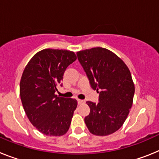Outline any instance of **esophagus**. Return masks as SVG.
Listing matches in <instances>:
<instances>
[{
  "mask_svg": "<svg viewBox=\"0 0 159 159\" xmlns=\"http://www.w3.org/2000/svg\"><path fill=\"white\" fill-rule=\"evenodd\" d=\"M85 102V101H83V100H80V99H78V103L79 105H81V104H82V103H84Z\"/></svg>",
  "mask_w": 159,
  "mask_h": 159,
  "instance_id": "esophagus-1",
  "label": "esophagus"
}]
</instances>
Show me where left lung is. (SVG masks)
I'll use <instances>...</instances> for the list:
<instances>
[{
  "label": "left lung",
  "instance_id": "obj_1",
  "mask_svg": "<svg viewBox=\"0 0 159 159\" xmlns=\"http://www.w3.org/2000/svg\"><path fill=\"white\" fill-rule=\"evenodd\" d=\"M93 89L99 93L98 102H86L90 112L85 125L94 135L106 136L119 129L133 103L134 85L129 69L116 54L96 47L77 53Z\"/></svg>",
  "mask_w": 159,
  "mask_h": 159
}]
</instances>
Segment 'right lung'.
Listing matches in <instances>:
<instances>
[{"label": "right lung", "instance_id": "right-lung-1", "mask_svg": "<svg viewBox=\"0 0 159 159\" xmlns=\"http://www.w3.org/2000/svg\"><path fill=\"white\" fill-rule=\"evenodd\" d=\"M74 52L45 49L36 53L22 74L20 96L29 120L40 132L61 136L68 131L78 102L55 94L66 68L75 61Z\"/></svg>", "mask_w": 159, "mask_h": 159}]
</instances>
